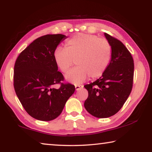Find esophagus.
<instances>
[{
  "label": "esophagus",
  "instance_id": "obj_1",
  "mask_svg": "<svg viewBox=\"0 0 152 152\" xmlns=\"http://www.w3.org/2000/svg\"><path fill=\"white\" fill-rule=\"evenodd\" d=\"M75 88H76V90H78L80 89V88H83V86H82V85H75Z\"/></svg>",
  "mask_w": 152,
  "mask_h": 152
}]
</instances>
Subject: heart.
<instances>
[{"label": "heart", "instance_id": "obj_1", "mask_svg": "<svg viewBox=\"0 0 152 152\" xmlns=\"http://www.w3.org/2000/svg\"><path fill=\"white\" fill-rule=\"evenodd\" d=\"M112 46L108 40L98 36L79 33L66 42V48L55 50L54 58L57 66L66 73L74 64L66 78L74 84L81 83L88 76L91 79L100 77L106 71L112 57Z\"/></svg>", "mask_w": 152, "mask_h": 152}]
</instances>
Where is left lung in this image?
Here are the masks:
<instances>
[{"label":"left lung","instance_id":"obj_1","mask_svg":"<svg viewBox=\"0 0 152 152\" xmlns=\"http://www.w3.org/2000/svg\"><path fill=\"white\" fill-rule=\"evenodd\" d=\"M112 46V58L100 78L84 86L88 97L86 110L96 118H108L122 108L133 86L134 64L132 54L117 38L105 33Z\"/></svg>","mask_w":152,"mask_h":152}]
</instances>
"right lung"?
<instances>
[{
    "label": "right lung",
    "instance_id": "obj_1",
    "mask_svg": "<svg viewBox=\"0 0 152 152\" xmlns=\"http://www.w3.org/2000/svg\"><path fill=\"white\" fill-rule=\"evenodd\" d=\"M65 35L46 34L37 38L20 52L14 68V88L28 114L35 119L50 121L61 114L75 91L74 85L63 83L64 78L54 53ZM60 84L58 88L53 86Z\"/></svg>",
    "mask_w": 152,
    "mask_h": 152
}]
</instances>
